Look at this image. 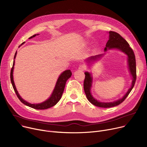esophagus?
Returning <instances> with one entry per match:
<instances>
[{
  "label": "esophagus",
  "instance_id": "obj_1",
  "mask_svg": "<svg viewBox=\"0 0 147 147\" xmlns=\"http://www.w3.org/2000/svg\"><path fill=\"white\" fill-rule=\"evenodd\" d=\"M78 70L80 71H84L85 70V66L84 65H80L78 67Z\"/></svg>",
  "mask_w": 147,
  "mask_h": 147
}]
</instances>
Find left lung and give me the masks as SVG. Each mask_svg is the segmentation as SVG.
<instances>
[{
    "label": "left lung",
    "instance_id": "obj_1",
    "mask_svg": "<svg viewBox=\"0 0 147 147\" xmlns=\"http://www.w3.org/2000/svg\"><path fill=\"white\" fill-rule=\"evenodd\" d=\"M109 39L108 42L106 43L105 47L104 49V51L106 52L108 50H118L124 53L127 56V64L128 67L132 77V83L130 88L128 90L127 92L124 94V96L119 99H118L114 101L111 102H102L96 99L92 96L91 90L92 84V76L91 73L86 71L84 73L86 76L84 81V90L85 94L86 95L87 100L93 105L97 107L102 108H110L112 107L117 106L123 102L124 100L127 98L128 94L131 91L132 89L134 86L136 81V57L134 55V51L132 49L129 47V44L118 33L110 31L109 32ZM105 54H101L96 55L94 56H91L86 60V62L88 64L89 66H91L92 64L98 61L100 58H101Z\"/></svg>",
    "mask_w": 147,
    "mask_h": 147
}]
</instances>
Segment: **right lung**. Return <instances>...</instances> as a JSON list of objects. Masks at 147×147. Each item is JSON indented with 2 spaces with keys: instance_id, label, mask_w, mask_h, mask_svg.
<instances>
[{
  "instance_id": "add662e5",
  "label": "right lung",
  "mask_w": 147,
  "mask_h": 147,
  "mask_svg": "<svg viewBox=\"0 0 147 147\" xmlns=\"http://www.w3.org/2000/svg\"><path fill=\"white\" fill-rule=\"evenodd\" d=\"M38 34H34L33 36L30 37L29 38V39L32 38L33 37H34L36 36H37ZM24 43H25V42H23L22 44H21V45L19 46V47L21 46L22 45H23ZM16 55H17V51L15 55L13 67L11 69L10 80H11V83L12 86L13 87V89H14L16 94L18 98L20 100V101L24 105H27L28 107H31V108L36 109V110H45V109H49V108L51 107H53L54 105H55L61 99V97L63 94V92L64 90V87H65L67 80L69 78H70V77L71 76L72 73H71L70 70H66L60 74V75L59 76L56 82L54 90H53L51 94L49 97V98H47L46 100H45V101L40 102V103L32 104L28 101H26V100H24L23 98H22V97L20 96L19 93L18 92V91L16 89V86H15V84L14 82V80H13V70H14V67H14L15 64V60L16 59Z\"/></svg>"
}]
</instances>
